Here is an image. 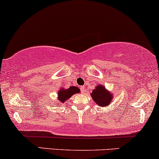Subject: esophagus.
Here are the masks:
<instances>
[{
	"mask_svg": "<svg viewBox=\"0 0 159 159\" xmlns=\"http://www.w3.org/2000/svg\"><path fill=\"white\" fill-rule=\"evenodd\" d=\"M80 90H81L82 93H85V87H84V86H81V87H80Z\"/></svg>",
	"mask_w": 159,
	"mask_h": 159,
	"instance_id": "obj_1",
	"label": "esophagus"
}]
</instances>
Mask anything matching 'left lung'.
<instances>
[{
	"instance_id": "1",
	"label": "left lung",
	"mask_w": 159,
	"mask_h": 159,
	"mask_svg": "<svg viewBox=\"0 0 159 159\" xmlns=\"http://www.w3.org/2000/svg\"><path fill=\"white\" fill-rule=\"evenodd\" d=\"M91 96L93 102L100 107L109 106L113 100V94L102 85H98L93 90Z\"/></svg>"
}]
</instances>
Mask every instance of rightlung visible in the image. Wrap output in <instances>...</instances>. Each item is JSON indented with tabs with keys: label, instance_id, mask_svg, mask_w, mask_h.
Wrapping results in <instances>:
<instances>
[{
	"label": "right lung",
	"instance_id": "right-lung-1",
	"mask_svg": "<svg viewBox=\"0 0 159 159\" xmlns=\"http://www.w3.org/2000/svg\"><path fill=\"white\" fill-rule=\"evenodd\" d=\"M80 89L76 86H70L68 89H64L63 87H61L57 91V100L56 101V105H58L59 102L64 103L74 94L80 93Z\"/></svg>",
	"mask_w": 159,
	"mask_h": 159
}]
</instances>
